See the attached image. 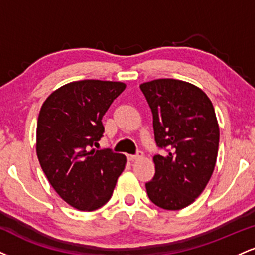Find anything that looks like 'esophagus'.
Instances as JSON below:
<instances>
[{"label":"esophagus","instance_id":"esophagus-1","mask_svg":"<svg viewBox=\"0 0 255 255\" xmlns=\"http://www.w3.org/2000/svg\"><path fill=\"white\" fill-rule=\"evenodd\" d=\"M141 158H144V153H142V152H139V153L136 154H129V156H128V159L131 160V162H134V160H137V159H141Z\"/></svg>","mask_w":255,"mask_h":255}]
</instances>
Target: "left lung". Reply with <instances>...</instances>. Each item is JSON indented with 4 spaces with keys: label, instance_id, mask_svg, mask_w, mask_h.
Instances as JSON below:
<instances>
[{
    "label": "left lung",
    "instance_id": "8db88e82",
    "mask_svg": "<svg viewBox=\"0 0 255 255\" xmlns=\"http://www.w3.org/2000/svg\"><path fill=\"white\" fill-rule=\"evenodd\" d=\"M140 89L151 108L158 147L168 148L166 156L153 157L156 174L146 192L160 209H184L215 170L219 126L212 102L198 86L176 79H157Z\"/></svg>",
    "mask_w": 255,
    "mask_h": 255
}]
</instances>
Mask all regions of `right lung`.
Segmentation results:
<instances>
[{
    "label": "right lung",
    "instance_id": "1",
    "mask_svg": "<svg viewBox=\"0 0 255 255\" xmlns=\"http://www.w3.org/2000/svg\"><path fill=\"white\" fill-rule=\"evenodd\" d=\"M125 89L121 81H73L55 90L40 108V166L57 194L80 211L107 204L125 170V154L93 148L103 136L104 114Z\"/></svg>",
    "mask_w": 255,
    "mask_h": 255
}]
</instances>
